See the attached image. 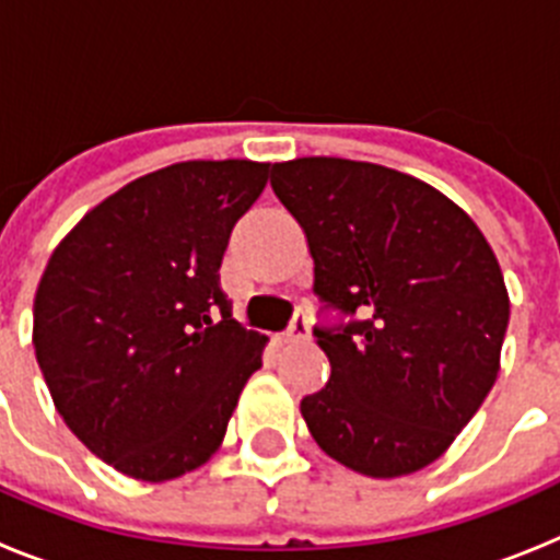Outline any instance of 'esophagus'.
Returning a JSON list of instances; mask_svg holds the SVG:
<instances>
[{
	"instance_id": "obj_1",
	"label": "esophagus",
	"mask_w": 560,
	"mask_h": 560,
	"mask_svg": "<svg viewBox=\"0 0 560 560\" xmlns=\"http://www.w3.org/2000/svg\"><path fill=\"white\" fill-rule=\"evenodd\" d=\"M308 330H311L308 316H305V314H294V319H291V325H289V328H285L283 341H300V339H305V336H308Z\"/></svg>"
}]
</instances>
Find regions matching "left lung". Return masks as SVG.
I'll return each instance as SVG.
<instances>
[{"instance_id": "8db88e82", "label": "left lung", "mask_w": 560, "mask_h": 560, "mask_svg": "<svg viewBox=\"0 0 560 560\" xmlns=\"http://www.w3.org/2000/svg\"><path fill=\"white\" fill-rule=\"evenodd\" d=\"M314 257L330 378L300 404L325 454L368 477L434 463L499 373L511 303L497 255L443 192L373 162L271 165Z\"/></svg>"}]
</instances>
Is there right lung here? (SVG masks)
<instances>
[{"label": "right lung", "instance_id": "obj_1", "mask_svg": "<svg viewBox=\"0 0 560 560\" xmlns=\"http://www.w3.org/2000/svg\"><path fill=\"white\" fill-rule=\"evenodd\" d=\"M269 165L179 162L83 215L49 257L33 348L56 409L103 463L145 482L199 468L226 434L266 336L221 289L232 226Z\"/></svg>", "mask_w": 560, "mask_h": 560}]
</instances>
